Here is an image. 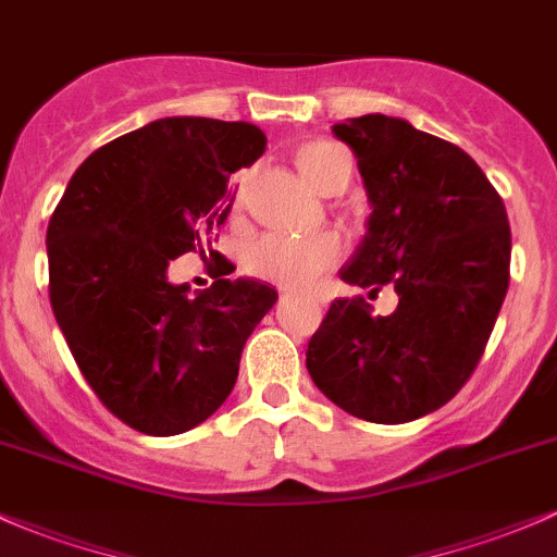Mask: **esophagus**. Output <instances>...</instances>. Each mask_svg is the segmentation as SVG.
Listing matches in <instances>:
<instances>
[{
  "label": "esophagus",
  "mask_w": 557,
  "mask_h": 557,
  "mask_svg": "<svg viewBox=\"0 0 557 557\" xmlns=\"http://www.w3.org/2000/svg\"><path fill=\"white\" fill-rule=\"evenodd\" d=\"M281 295H289V292H286V289H281Z\"/></svg>",
  "instance_id": "esophagus-1"
}]
</instances>
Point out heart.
<instances>
[{"instance_id":"b5f03b06","label":"heart","mask_w":557,"mask_h":557,"mask_svg":"<svg viewBox=\"0 0 557 557\" xmlns=\"http://www.w3.org/2000/svg\"><path fill=\"white\" fill-rule=\"evenodd\" d=\"M343 161H350L348 151L329 140H310L297 151V166L315 190H324L332 172ZM343 252L345 244L337 233H313V236L265 233L249 244L244 262L249 273L273 284L310 286L321 273L337 265Z\"/></svg>"}]
</instances>
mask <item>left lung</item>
<instances>
[{"label":"left lung","instance_id":"8db88e82","mask_svg":"<svg viewBox=\"0 0 557 557\" xmlns=\"http://www.w3.org/2000/svg\"><path fill=\"white\" fill-rule=\"evenodd\" d=\"M367 185L369 231L339 271L398 308L372 315L363 297L334 300L308 343L319 391L358 420L400 424L441 409L486 350L507 284L510 223L481 166L404 119L367 113L334 124Z\"/></svg>","mask_w":557,"mask_h":557}]
</instances>
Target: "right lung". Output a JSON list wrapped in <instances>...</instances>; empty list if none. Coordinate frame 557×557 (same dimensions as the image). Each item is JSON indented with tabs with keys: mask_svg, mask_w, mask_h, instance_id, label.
<instances>
[{
	"mask_svg": "<svg viewBox=\"0 0 557 557\" xmlns=\"http://www.w3.org/2000/svg\"><path fill=\"white\" fill-rule=\"evenodd\" d=\"M262 151L255 124L157 119L87 157L52 212V313L95 396L140 433L177 435L212 417L278 300L252 278H218L199 295L166 278L185 252L218 260L212 233L236 196L231 175Z\"/></svg>",
	"mask_w": 557,
	"mask_h": 557,
	"instance_id": "1",
	"label": "right lung"
}]
</instances>
